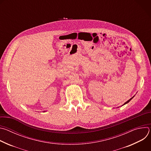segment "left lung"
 Listing matches in <instances>:
<instances>
[{
	"instance_id": "1",
	"label": "left lung",
	"mask_w": 151,
	"mask_h": 151,
	"mask_svg": "<svg viewBox=\"0 0 151 151\" xmlns=\"http://www.w3.org/2000/svg\"><path fill=\"white\" fill-rule=\"evenodd\" d=\"M134 97V96H133V97H132V98H131V99H129V100H128V101H126V102H125V103H124V104H123V105H122V106H124V104H127V103H128V102H129V101H130V100H132V99H133V97Z\"/></svg>"
}]
</instances>
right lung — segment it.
Listing matches in <instances>:
<instances>
[{
    "instance_id": "1",
    "label": "right lung",
    "mask_w": 151,
    "mask_h": 151,
    "mask_svg": "<svg viewBox=\"0 0 151 151\" xmlns=\"http://www.w3.org/2000/svg\"><path fill=\"white\" fill-rule=\"evenodd\" d=\"M44 112H45V111H44Z\"/></svg>"
}]
</instances>
